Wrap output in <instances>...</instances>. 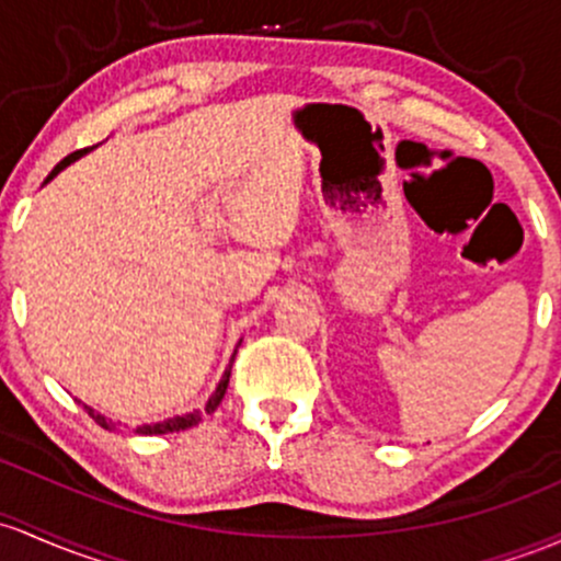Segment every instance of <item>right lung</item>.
Masks as SVG:
<instances>
[{"instance_id":"obj_1","label":"right lung","mask_w":561,"mask_h":561,"mask_svg":"<svg viewBox=\"0 0 561 561\" xmlns=\"http://www.w3.org/2000/svg\"><path fill=\"white\" fill-rule=\"evenodd\" d=\"M92 149H95V146H92ZM88 151H90V149H82V151H73V153H69V157H66L64 162L55 164V170L50 172V175H47V181H53V178L58 175L60 170L69 168L71 162H77V159H79V157H84V153H88ZM47 181H45V183H47ZM239 343H242V341H239ZM231 362H233V356H231ZM229 375H231V365H229V370L224 373V378H220L218 389L213 391V397H210V399H207V408H205V412L194 410V412H186V415L168 417V421H162V423H151V426H138V428H135V434H172V431H186V428H191V426H196V423L202 421V415H210V412L218 410L220 399H224L226 389H229ZM84 410H88V412H90V417H95V421L101 423L103 428H108V431H114V428H116L114 423L106 421V417H103V415H98V412L92 410V408H88V404H84Z\"/></svg>"}]
</instances>
